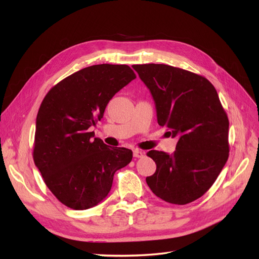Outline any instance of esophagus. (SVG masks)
I'll use <instances>...</instances> for the list:
<instances>
[{"label":"esophagus","instance_id":"esophagus-1","mask_svg":"<svg viewBox=\"0 0 259 259\" xmlns=\"http://www.w3.org/2000/svg\"><path fill=\"white\" fill-rule=\"evenodd\" d=\"M133 154H134L135 158H143V156L145 155V153L142 150H138V149H136V150L133 151Z\"/></svg>","mask_w":259,"mask_h":259}]
</instances>
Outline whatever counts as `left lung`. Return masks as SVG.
<instances>
[{
  "label": "left lung",
  "mask_w": 259,
  "mask_h": 259,
  "mask_svg": "<svg viewBox=\"0 0 259 259\" xmlns=\"http://www.w3.org/2000/svg\"><path fill=\"white\" fill-rule=\"evenodd\" d=\"M133 68L151 93L159 125L178 138L174 153H147L156 170L146 182L160 199L188 204L209 189L228 160V116L204 76L168 65Z\"/></svg>",
  "instance_id": "8db88e82"
}]
</instances>
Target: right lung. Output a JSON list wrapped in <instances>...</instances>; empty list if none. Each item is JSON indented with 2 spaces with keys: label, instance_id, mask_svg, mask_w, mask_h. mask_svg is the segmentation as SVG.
Wrapping results in <instances>:
<instances>
[{
  "label": "right lung",
  "instance_id": "right-lung-1",
  "mask_svg": "<svg viewBox=\"0 0 259 259\" xmlns=\"http://www.w3.org/2000/svg\"><path fill=\"white\" fill-rule=\"evenodd\" d=\"M136 79L126 65H95L60 81L38 109L33 160L44 183L62 204L97 205L110 191L114 173L132 161L126 148H111L91 127L115 94Z\"/></svg>",
  "mask_w": 259,
  "mask_h": 259
}]
</instances>
